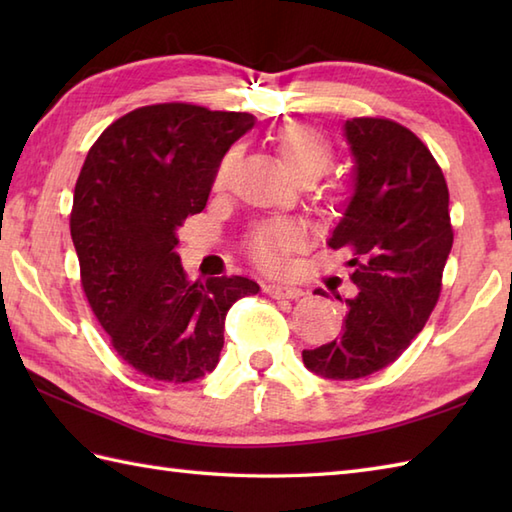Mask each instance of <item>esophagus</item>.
<instances>
[{
  "mask_svg": "<svg viewBox=\"0 0 512 512\" xmlns=\"http://www.w3.org/2000/svg\"><path fill=\"white\" fill-rule=\"evenodd\" d=\"M266 292L275 299H299V297L306 295V292H303L301 288L290 286V284H268Z\"/></svg>",
  "mask_w": 512,
  "mask_h": 512,
  "instance_id": "obj_1",
  "label": "esophagus"
}]
</instances>
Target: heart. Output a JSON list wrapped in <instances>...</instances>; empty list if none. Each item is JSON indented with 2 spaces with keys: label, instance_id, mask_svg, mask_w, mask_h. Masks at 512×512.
Masks as SVG:
<instances>
[{
  "label": "heart",
  "instance_id": "1",
  "mask_svg": "<svg viewBox=\"0 0 512 512\" xmlns=\"http://www.w3.org/2000/svg\"><path fill=\"white\" fill-rule=\"evenodd\" d=\"M270 140L277 149V154L284 162V167L295 180L312 178L317 182L325 171L330 169L332 149L325 136L317 129L303 123H286L273 129ZM235 162V154H226L215 171V187H224L228 173ZM301 244V231L297 226L277 222L268 224L250 239V253L255 262L268 270H279L286 264L288 255Z\"/></svg>",
  "mask_w": 512,
  "mask_h": 512
}]
</instances>
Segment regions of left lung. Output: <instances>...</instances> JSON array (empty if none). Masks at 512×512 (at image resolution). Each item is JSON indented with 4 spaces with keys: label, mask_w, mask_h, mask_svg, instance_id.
Listing matches in <instances>:
<instances>
[{
    "label": "left lung",
    "mask_w": 512,
    "mask_h": 512,
    "mask_svg": "<svg viewBox=\"0 0 512 512\" xmlns=\"http://www.w3.org/2000/svg\"><path fill=\"white\" fill-rule=\"evenodd\" d=\"M343 138L352 191L328 246L352 250L358 292L345 299L339 339L301 354L330 380L369 376L407 350L436 308L453 246L447 180L416 134L387 118H352Z\"/></svg>",
    "instance_id": "left-lung-1"
}]
</instances>
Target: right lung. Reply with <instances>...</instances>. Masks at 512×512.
I'll return each instance as SVG.
<instances>
[{
  "mask_svg": "<svg viewBox=\"0 0 512 512\" xmlns=\"http://www.w3.org/2000/svg\"><path fill=\"white\" fill-rule=\"evenodd\" d=\"M246 112L162 103L118 118L90 149L70 215L81 284L127 365L165 383L213 372L224 319L257 295L246 277L189 281L178 228L200 213L224 154L255 127Z\"/></svg>",
  "mask_w": 512,
  "mask_h": 512,
  "instance_id": "1",
  "label": "right lung"
}]
</instances>
